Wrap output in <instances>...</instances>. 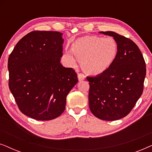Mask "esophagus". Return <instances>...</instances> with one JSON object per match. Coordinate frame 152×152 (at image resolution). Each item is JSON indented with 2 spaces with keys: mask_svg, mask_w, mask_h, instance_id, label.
<instances>
[{
  "mask_svg": "<svg viewBox=\"0 0 152 152\" xmlns=\"http://www.w3.org/2000/svg\"><path fill=\"white\" fill-rule=\"evenodd\" d=\"M85 79V75L82 73H78V80L79 81H82Z\"/></svg>",
  "mask_w": 152,
  "mask_h": 152,
  "instance_id": "esophagus-1",
  "label": "esophagus"
}]
</instances>
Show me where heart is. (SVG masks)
I'll use <instances>...</instances> for the list:
<instances>
[{"instance_id": "heart-1", "label": "heart", "mask_w": 152, "mask_h": 152, "mask_svg": "<svg viewBox=\"0 0 152 152\" xmlns=\"http://www.w3.org/2000/svg\"><path fill=\"white\" fill-rule=\"evenodd\" d=\"M118 52V43L112 37L86 36L77 39L72 51L66 50L64 57L70 65L80 60L82 69L91 75L102 73L115 61Z\"/></svg>"}]
</instances>
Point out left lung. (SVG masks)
Listing matches in <instances>:
<instances>
[{
    "label": "left lung",
    "mask_w": 152,
    "mask_h": 152,
    "mask_svg": "<svg viewBox=\"0 0 152 152\" xmlns=\"http://www.w3.org/2000/svg\"><path fill=\"white\" fill-rule=\"evenodd\" d=\"M113 37L118 52L113 64L102 73L87 77L89 108L99 119L113 121L125 117L143 92L146 64L137 45L114 32H101Z\"/></svg>",
    "instance_id": "left-lung-1"
}]
</instances>
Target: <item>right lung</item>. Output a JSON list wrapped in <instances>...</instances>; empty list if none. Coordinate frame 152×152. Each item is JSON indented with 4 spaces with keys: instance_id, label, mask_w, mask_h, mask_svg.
<instances>
[{
    "instance_id": "obj_1",
    "label": "right lung",
    "mask_w": 152,
    "mask_h": 152,
    "mask_svg": "<svg viewBox=\"0 0 152 152\" xmlns=\"http://www.w3.org/2000/svg\"><path fill=\"white\" fill-rule=\"evenodd\" d=\"M61 36L59 32L32 31L16 43L8 59L10 90L20 111L34 120L59 117L78 82L73 68L60 63Z\"/></svg>"
}]
</instances>
